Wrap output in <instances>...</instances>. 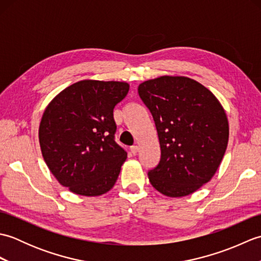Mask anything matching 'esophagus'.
<instances>
[{"label": "esophagus", "instance_id": "obj_1", "mask_svg": "<svg viewBox=\"0 0 261 261\" xmlns=\"http://www.w3.org/2000/svg\"><path fill=\"white\" fill-rule=\"evenodd\" d=\"M130 151H131L132 154H134V156H136V154L138 153V151H139V147H138V146H132L130 148Z\"/></svg>", "mask_w": 261, "mask_h": 261}]
</instances>
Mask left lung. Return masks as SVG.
Wrapping results in <instances>:
<instances>
[{
	"label": "left lung",
	"instance_id": "8db88e82",
	"mask_svg": "<svg viewBox=\"0 0 261 261\" xmlns=\"http://www.w3.org/2000/svg\"><path fill=\"white\" fill-rule=\"evenodd\" d=\"M156 125L159 164L148 171L166 196L181 197L212 178L229 140L228 118L212 93L184 76H162L138 87Z\"/></svg>",
	"mask_w": 261,
	"mask_h": 261
}]
</instances>
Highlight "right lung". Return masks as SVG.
Segmentation results:
<instances>
[{
	"mask_svg": "<svg viewBox=\"0 0 261 261\" xmlns=\"http://www.w3.org/2000/svg\"><path fill=\"white\" fill-rule=\"evenodd\" d=\"M127 92L124 82L81 81L60 92L43 112V159L70 192L98 196L114 186L126 152L114 140L113 109Z\"/></svg>",
	"mask_w": 261,
	"mask_h": 261,
	"instance_id": "add662e5",
	"label": "right lung"
}]
</instances>
